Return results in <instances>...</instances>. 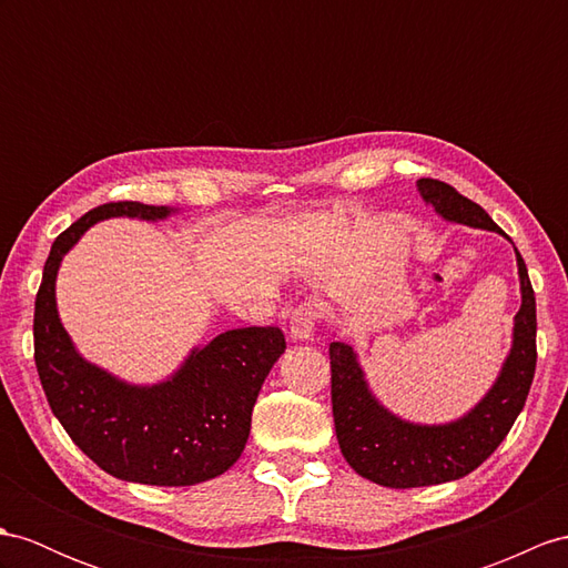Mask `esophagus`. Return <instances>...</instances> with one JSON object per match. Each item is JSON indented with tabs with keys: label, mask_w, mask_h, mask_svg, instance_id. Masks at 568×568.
I'll return each mask as SVG.
<instances>
[{
	"label": "esophagus",
	"mask_w": 568,
	"mask_h": 568,
	"mask_svg": "<svg viewBox=\"0 0 568 568\" xmlns=\"http://www.w3.org/2000/svg\"><path fill=\"white\" fill-rule=\"evenodd\" d=\"M321 308H317V303H298V306L292 311V317H288V329H292V337L294 339H313V332L315 325L321 323Z\"/></svg>",
	"instance_id": "1"
}]
</instances>
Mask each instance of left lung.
<instances>
[{"label":"left lung","instance_id":"obj_1","mask_svg":"<svg viewBox=\"0 0 568 568\" xmlns=\"http://www.w3.org/2000/svg\"><path fill=\"white\" fill-rule=\"evenodd\" d=\"M417 187L444 219L501 233L479 204L455 187L434 178H422ZM516 260L523 303L514 323V347L491 390L458 422L422 426L395 417L368 390L349 344H329L332 417L344 460L358 475L393 489L432 487L469 475L499 448L525 407L537 364L535 292L518 251Z\"/></svg>","mask_w":568,"mask_h":568}]
</instances>
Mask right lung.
I'll list each match as a JSON object with an SVG mask.
<instances>
[{"instance_id":"1","label":"right lung","mask_w":568,"mask_h":568,"mask_svg":"<svg viewBox=\"0 0 568 568\" xmlns=\"http://www.w3.org/2000/svg\"><path fill=\"white\" fill-rule=\"evenodd\" d=\"M171 212L142 202H108L60 233L36 296L33 347L52 414L95 465L124 481L190 487L224 475L241 458L257 393L286 349L284 332H221L206 347L192 349L169 381L130 385L79 356L54 303L60 262L95 221H159Z\"/></svg>"}]
</instances>
